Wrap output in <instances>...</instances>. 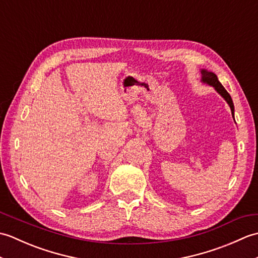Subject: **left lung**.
Wrapping results in <instances>:
<instances>
[{"label": "left lung", "mask_w": 258, "mask_h": 258, "mask_svg": "<svg viewBox=\"0 0 258 258\" xmlns=\"http://www.w3.org/2000/svg\"><path fill=\"white\" fill-rule=\"evenodd\" d=\"M202 81L204 82V83H207L208 85H212L213 87H215V90L220 93V94L225 98V101L228 103L229 107H231V111H232V115L234 117V104L232 101V97L231 95L228 94V92L225 90V87H224L221 82L218 81L216 74H214L212 72H207L205 70H202Z\"/></svg>", "instance_id": "left-lung-1"}]
</instances>
